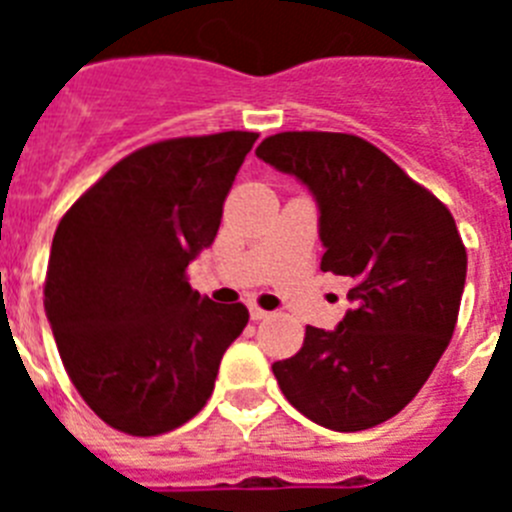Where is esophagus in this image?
<instances>
[{
    "mask_svg": "<svg viewBox=\"0 0 512 512\" xmlns=\"http://www.w3.org/2000/svg\"><path fill=\"white\" fill-rule=\"evenodd\" d=\"M248 312H251V320H264V318H269V315H271V312L261 310L259 305H251V307H248Z\"/></svg>",
    "mask_w": 512,
    "mask_h": 512,
    "instance_id": "34e87169",
    "label": "esophagus"
}]
</instances>
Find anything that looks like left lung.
Segmentation results:
<instances>
[{
  "instance_id": "1",
  "label": "left lung",
  "mask_w": 512,
  "mask_h": 512,
  "mask_svg": "<svg viewBox=\"0 0 512 512\" xmlns=\"http://www.w3.org/2000/svg\"><path fill=\"white\" fill-rule=\"evenodd\" d=\"M256 156L310 189L320 269L354 282L341 323L307 325L300 351L271 372L312 423L341 433L374 428L418 395L454 336L467 282L454 217L356 135L279 133Z\"/></svg>"
}]
</instances>
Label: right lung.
<instances>
[{"instance_id": "right-lung-1", "label": "right lung", "mask_w": 512, "mask_h": 512, "mask_svg": "<svg viewBox=\"0 0 512 512\" xmlns=\"http://www.w3.org/2000/svg\"><path fill=\"white\" fill-rule=\"evenodd\" d=\"M259 135L171 138L130 153L74 202L53 235L45 315L89 408L130 436L174 431L205 408L246 305L189 287Z\"/></svg>"}]
</instances>
